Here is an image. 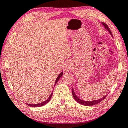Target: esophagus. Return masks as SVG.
<instances>
[{
  "label": "esophagus",
  "mask_w": 128,
  "mask_h": 128,
  "mask_svg": "<svg viewBox=\"0 0 128 128\" xmlns=\"http://www.w3.org/2000/svg\"><path fill=\"white\" fill-rule=\"evenodd\" d=\"M72 68V65L70 61L67 62L65 65V70L66 71H69Z\"/></svg>",
  "instance_id": "34e87169"
}]
</instances>
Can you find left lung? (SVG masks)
<instances>
[{"instance_id": "obj_1", "label": "left lung", "mask_w": 128, "mask_h": 128, "mask_svg": "<svg viewBox=\"0 0 128 128\" xmlns=\"http://www.w3.org/2000/svg\"><path fill=\"white\" fill-rule=\"evenodd\" d=\"M102 24L104 25V26L106 28V29H107L108 32H110V33L112 35V33H111V32L110 29H109V28H108V25L102 22ZM72 95L73 96V98L76 100V101H77L78 103H79L81 104L82 105H84V106H94L95 104H98L99 103H100V102L102 101L103 100H104V99H105V98L106 96H107V95H106L104 97H103L102 98H101L100 99H98V100H93V101H85V100H81V99H80L76 95L75 92H74V90H73V88L72 89Z\"/></svg>"}]
</instances>
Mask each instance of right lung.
Masks as SVG:
<instances>
[{"label":"right lung","instance_id":"obj_1","mask_svg":"<svg viewBox=\"0 0 128 128\" xmlns=\"http://www.w3.org/2000/svg\"><path fill=\"white\" fill-rule=\"evenodd\" d=\"M62 74H63V72H62L61 73H60L59 75L58 76V77H57V78L56 79V81H55V85H56V84L58 82V81H59V80L60 78L62 76ZM55 85H54V86H55ZM52 93L53 92H52L51 94V95H50V96L48 97V98L46 100H45L44 102H42V103H38V104H28V103H26V104L28 106H30V107H41V106H42L43 105L46 104H47L50 100V99H51V97H52Z\"/></svg>","mask_w":128,"mask_h":128}]
</instances>
